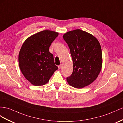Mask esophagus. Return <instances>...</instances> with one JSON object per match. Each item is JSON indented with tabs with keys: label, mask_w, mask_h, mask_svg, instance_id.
<instances>
[{
	"label": "esophagus",
	"mask_w": 123,
	"mask_h": 123,
	"mask_svg": "<svg viewBox=\"0 0 123 123\" xmlns=\"http://www.w3.org/2000/svg\"><path fill=\"white\" fill-rule=\"evenodd\" d=\"M58 68H59V69H60V68H62V64L59 65L58 66Z\"/></svg>",
	"instance_id": "esophagus-1"
}]
</instances>
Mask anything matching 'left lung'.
Listing matches in <instances>:
<instances>
[{
  "label": "left lung",
  "mask_w": 123,
  "mask_h": 123,
  "mask_svg": "<svg viewBox=\"0 0 123 123\" xmlns=\"http://www.w3.org/2000/svg\"><path fill=\"white\" fill-rule=\"evenodd\" d=\"M63 39L70 48L73 69L67 78L72 87L82 88L95 80L101 70L102 55L99 41L81 30L65 33Z\"/></svg>",
  "instance_id": "1"
}]
</instances>
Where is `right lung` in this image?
Wrapping results in <instances>:
<instances>
[{"mask_svg":"<svg viewBox=\"0 0 123 123\" xmlns=\"http://www.w3.org/2000/svg\"><path fill=\"white\" fill-rule=\"evenodd\" d=\"M58 33L44 30L30 36L25 41L18 55L22 73L35 86L48 82L58 68L55 64L53 55L49 48Z\"/></svg>","mask_w":123,"mask_h":123,"instance_id":"1","label":"right lung"}]
</instances>
